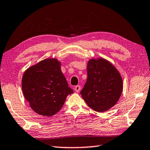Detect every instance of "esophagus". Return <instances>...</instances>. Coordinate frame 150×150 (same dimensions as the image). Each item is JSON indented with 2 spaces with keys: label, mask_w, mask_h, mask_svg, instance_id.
I'll return each mask as SVG.
<instances>
[{
  "label": "esophagus",
  "mask_w": 150,
  "mask_h": 150,
  "mask_svg": "<svg viewBox=\"0 0 150 150\" xmlns=\"http://www.w3.org/2000/svg\"><path fill=\"white\" fill-rule=\"evenodd\" d=\"M74 89H75V91L76 92H79V91H80V89H81V86H76L74 87Z\"/></svg>",
  "instance_id": "1"
}]
</instances>
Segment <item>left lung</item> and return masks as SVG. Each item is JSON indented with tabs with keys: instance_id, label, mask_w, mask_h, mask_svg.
Returning <instances> with one entry per match:
<instances>
[{
	"instance_id": "left-lung-1",
	"label": "left lung",
	"mask_w": 150,
	"mask_h": 150,
	"mask_svg": "<svg viewBox=\"0 0 150 150\" xmlns=\"http://www.w3.org/2000/svg\"><path fill=\"white\" fill-rule=\"evenodd\" d=\"M87 78L80 92L87 105L95 111L104 112L117 103L123 91L121 76L106 59H91L87 67Z\"/></svg>"
}]
</instances>
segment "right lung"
<instances>
[{
	"label": "right lung",
	"mask_w": 150,
	"mask_h": 150,
	"mask_svg": "<svg viewBox=\"0 0 150 150\" xmlns=\"http://www.w3.org/2000/svg\"><path fill=\"white\" fill-rule=\"evenodd\" d=\"M22 90L30 107L37 114L50 117L63 107L73 93L56 59H46L29 68L22 78Z\"/></svg>",
	"instance_id": "add662e5"
}]
</instances>
